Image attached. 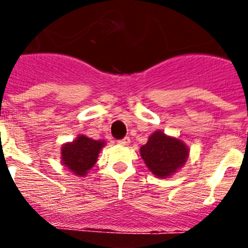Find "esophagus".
<instances>
[{
    "mask_svg": "<svg viewBox=\"0 0 248 248\" xmlns=\"http://www.w3.org/2000/svg\"><path fill=\"white\" fill-rule=\"evenodd\" d=\"M129 143H130V139H129V138H124V139L118 140V144H119V145H129Z\"/></svg>",
    "mask_w": 248,
    "mask_h": 248,
    "instance_id": "34e87169",
    "label": "esophagus"
}]
</instances>
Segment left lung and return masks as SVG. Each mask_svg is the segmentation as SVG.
<instances>
[{
  "label": "left lung",
  "mask_w": 248,
  "mask_h": 248,
  "mask_svg": "<svg viewBox=\"0 0 248 248\" xmlns=\"http://www.w3.org/2000/svg\"><path fill=\"white\" fill-rule=\"evenodd\" d=\"M140 155L149 170L155 176L164 179L185 165L189 148L180 139L156 130L149 137L148 143L140 148Z\"/></svg>",
  "instance_id": "8db88e82"
}]
</instances>
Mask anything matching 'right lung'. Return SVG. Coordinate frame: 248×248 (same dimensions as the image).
<instances>
[{"instance_id":"add662e5","label":"right lung","mask_w":248,"mask_h":248,"mask_svg":"<svg viewBox=\"0 0 248 248\" xmlns=\"http://www.w3.org/2000/svg\"><path fill=\"white\" fill-rule=\"evenodd\" d=\"M104 145V140H93L85 135H78L72 143L62 146V164L77 176H85L97 163L98 155Z\"/></svg>"}]
</instances>
